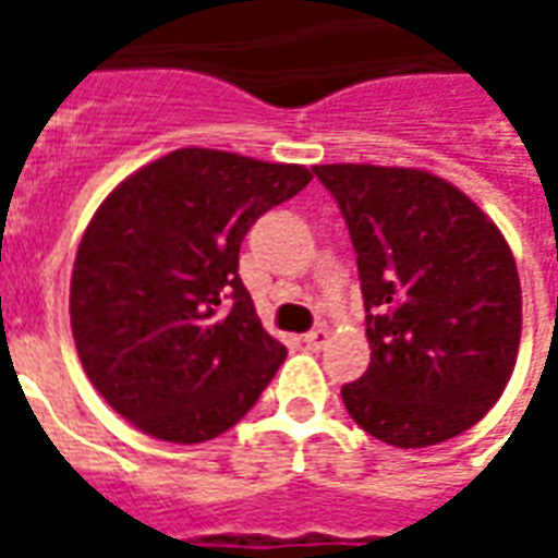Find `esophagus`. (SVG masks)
I'll use <instances>...</instances> for the list:
<instances>
[{
  "instance_id": "obj_1",
  "label": "esophagus",
  "mask_w": 558,
  "mask_h": 558,
  "mask_svg": "<svg viewBox=\"0 0 558 558\" xmlns=\"http://www.w3.org/2000/svg\"><path fill=\"white\" fill-rule=\"evenodd\" d=\"M304 347H307V350H323V347H326L328 343V328H314V331H307V335H304Z\"/></svg>"
}]
</instances>
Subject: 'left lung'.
<instances>
[{
    "instance_id": "1",
    "label": "left lung",
    "mask_w": 558,
    "mask_h": 558,
    "mask_svg": "<svg viewBox=\"0 0 558 558\" xmlns=\"http://www.w3.org/2000/svg\"><path fill=\"white\" fill-rule=\"evenodd\" d=\"M359 259L371 367L350 418L398 448L469 430L511 379L523 299L511 247L463 191L410 167L319 163Z\"/></svg>"
}]
</instances>
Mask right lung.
<instances>
[{
	"mask_svg": "<svg viewBox=\"0 0 558 558\" xmlns=\"http://www.w3.org/2000/svg\"><path fill=\"white\" fill-rule=\"evenodd\" d=\"M314 179L218 148H175L104 199L74 259L71 331L110 407L163 442L242 421L287 347L239 278V247L268 208Z\"/></svg>",
	"mask_w": 558,
	"mask_h": 558,
	"instance_id": "right-lung-1",
	"label": "right lung"
}]
</instances>
